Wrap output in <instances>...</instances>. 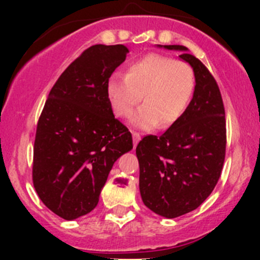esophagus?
Listing matches in <instances>:
<instances>
[{"label": "esophagus", "mask_w": 260, "mask_h": 260, "mask_svg": "<svg viewBox=\"0 0 260 260\" xmlns=\"http://www.w3.org/2000/svg\"><path fill=\"white\" fill-rule=\"evenodd\" d=\"M132 134H133V143H134V147H137L138 142L141 141V134L137 132H132Z\"/></svg>", "instance_id": "1"}]
</instances>
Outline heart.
I'll list each match as a JSON object with an SVG mask.
<instances>
[{"label":"heart","instance_id":"1","mask_svg":"<svg viewBox=\"0 0 260 260\" xmlns=\"http://www.w3.org/2000/svg\"><path fill=\"white\" fill-rule=\"evenodd\" d=\"M195 89L191 66L173 57L150 53L130 62L126 75L113 74L107 95L114 114L132 116L138 103L144 104L133 117V125L150 130L160 123L169 127L185 114Z\"/></svg>","mask_w":260,"mask_h":260}]
</instances>
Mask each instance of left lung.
Here are the masks:
<instances>
[{"label": "left lung", "mask_w": 260, "mask_h": 260, "mask_svg": "<svg viewBox=\"0 0 260 260\" xmlns=\"http://www.w3.org/2000/svg\"><path fill=\"white\" fill-rule=\"evenodd\" d=\"M181 58L195 74L194 96L185 114L160 137L146 135L137 146L139 190L147 207L174 219L198 208L215 189L225 160L226 125L221 93L203 62L186 53Z\"/></svg>", "instance_id": "left-lung-1"}]
</instances>
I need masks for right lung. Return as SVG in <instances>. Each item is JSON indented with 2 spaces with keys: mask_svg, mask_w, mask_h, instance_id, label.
Listing matches in <instances>:
<instances>
[{
  "mask_svg": "<svg viewBox=\"0 0 260 260\" xmlns=\"http://www.w3.org/2000/svg\"><path fill=\"white\" fill-rule=\"evenodd\" d=\"M125 45L96 44L71 62L50 89L36 127L32 181L41 202L65 220L99 203L117 158L133 148L107 95Z\"/></svg>",
  "mask_w": 260,
  "mask_h": 260,
  "instance_id": "add662e5",
  "label": "right lung"
}]
</instances>
